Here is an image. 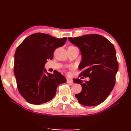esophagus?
Listing matches in <instances>:
<instances>
[{
    "label": "esophagus",
    "instance_id": "esophagus-1",
    "mask_svg": "<svg viewBox=\"0 0 131 131\" xmlns=\"http://www.w3.org/2000/svg\"><path fill=\"white\" fill-rule=\"evenodd\" d=\"M67 83H68V84H73V81L72 80H70V79H67Z\"/></svg>",
    "mask_w": 131,
    "mask_h": 131
}]
</instances>
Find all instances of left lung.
Wrapping results in <instances>:
<instances>
[{"label": "left lung", "mask_w": 131, "mask_h": 131, "mask_svg": "<svg viewBox=\"0 0 131 131\" xmlns=\"http://www.w3.org/2000/svg\"><path fill=\"white\" fill-rule=\"evenodd\" d=\"M68 39L81 51L79 69L83 71L80 76L90 78L89 81L85 82L73 79L74 83L81 84L82 87L81 92L75 96L82 105H98L107 98L116 83L118 63L113 44L105 37L96 34Z\"/></svg>", "instance_id": "8db88e82"}]
</instances>
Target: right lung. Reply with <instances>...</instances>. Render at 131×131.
I'll return each mask as SVG.
<instances>
[{
	"mask_svg": "<svg viewBox=\"0 0 131 131\" xmlns=\"http://www.w3.org/2000/svg\"><path fill=\"white\" fill-rule=\"evenodd\" d=\"M66 40L38 33L26 37L17 47L14 73L18 91L28 102L37 105L50 101L58 86L66 83L65 77L58 71L54 70V74L47 73L44 65Z\"/></svg>",
	"mask_w": 131,
	"mask_h": 131,
	"instance_id": "right-lung-1",
	"label": "right lung"
}]
</instances>
